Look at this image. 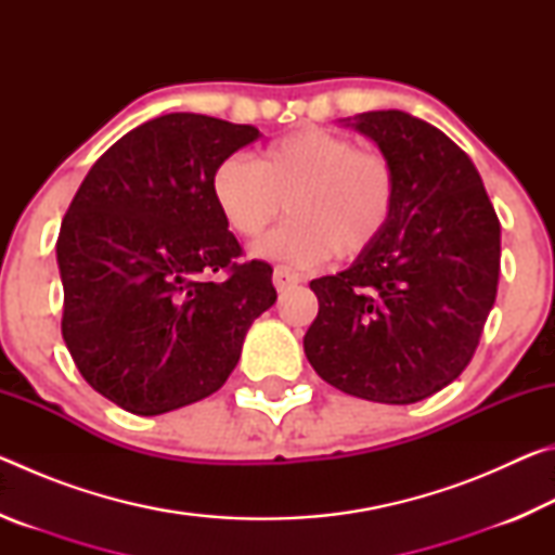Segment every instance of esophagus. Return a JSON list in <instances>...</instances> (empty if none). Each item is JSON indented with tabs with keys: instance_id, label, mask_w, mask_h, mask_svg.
Wrapping results in <instances>:
<instances>
[{
	"instance_id": "34e87169",
	"label": "esophagus",
	"mask_w": 555,
	"mask_h": 555,
	"mask_svg": "<svg viewBox=\"0 0 555 555\" xmlns=\"http://www.w3.org/2000/svg\"><path fill=\"white\" fill-rule=\"evenodd\" d=\"M296 284H300V274H298V271L288 269V267H276V269H274V286H276V291L294 288Z\"/></svg>"
}]
</instances>
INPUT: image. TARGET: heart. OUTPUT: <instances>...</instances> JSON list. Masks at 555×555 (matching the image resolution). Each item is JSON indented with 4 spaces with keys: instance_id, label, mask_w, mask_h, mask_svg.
I'll return each mask as SVG.
<instances>
[{
    "instance_id": "heart-1",
    "label": "heart",
    "mask_w": 555,
    "mask_h": 555,
    "mask_svg": "<svg viewBox=\"0 0 555 555\" xmlns=\"http://www.w3.org/2000/svg\"><path fill=\"white\" fill-rule=\"evenodd\" d=\"M212 198L224 224L244 240L261 237L286 208L288 220L255 251L308 267L370 251L397 210L399 178L377 149L300 127L267 144L257 162L224 158L212 176Z\"/></svg>"
}]
</instances>
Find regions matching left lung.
I'll return each mask as SVG.
<instances>
[{
    "label": "left lung",
    "instance_id": "1",
    "mask_svg": "<svg viewBox=\"0 0 555 555\" xmlns=\"http://www.w3.org/2000/svg\"><path fill=\"white\" fill-rule=\"evenodd\" d=\"M352 127L397 168L387 232L350 269L313 279L318 315L304 350L352 397L416 403L457 379L480 345L500 284V220L453 139L401 109Z\"/></svg>",
    "mask_w": 555,
    "mask_h": 555
}]
</instances>
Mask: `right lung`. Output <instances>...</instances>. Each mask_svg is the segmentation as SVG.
Instances as JSON below:
<instances>
[{
  "mask_svg": "<svg viewBox=\"0 0 555 555\" xmlns=\"http://www.w3.org/2000/svg\"><path fill=\"white\" fill-rule=\"evenodd\" d=\"M255 139L257 127L191 112L149 119L98 158L65 212L63 340L82 379L129 413L218 391L274 306L271 267L234 261L242 247L212 198L218 166Z\"/></svg>",
  "mask_w": 555,
  "mask_h": 555,
  "instance_id": "1",
  "label": "right lung"
}]
</instances>
